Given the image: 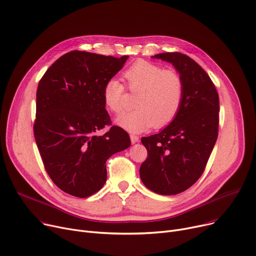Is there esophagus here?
Segmentation results:
<instances>
[{"label":"esophagus","instance_id":"34e87169","mask_svg":"<svg viewBox=\"0 0 256 256\" xmlns=\"http://www.w3.org/2000/svg\"><path fill=\"white\" fill-rule=\"evenodd\" d=\"M130 142H132V144L139 142V137H138V136H136V134H130Z\"/></svg>","mask_w":256,"mask_h":256}]
</instances>
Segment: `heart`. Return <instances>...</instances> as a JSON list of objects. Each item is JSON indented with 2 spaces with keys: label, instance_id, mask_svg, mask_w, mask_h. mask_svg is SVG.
<instances>
[{
  "label": "heart",
  "instance_id": "heart-1",
  "mask_svg": "<svg viewBox=\"0 0 256 256\" xmlns=\"http://www.w3.org/2000/svg\"><path fill=\"white\" fill-rule=\"evenodd\" d=\"M122 77L128 90L138 96L134 100L137 108L116 119L119 126L130 132H141L153 126L164 128L175 120L184 98V82L177 71L138 60L128 68ZM124 94V86L119 80L111 78L105 82L103 100L111 112H122Z\"/></svg>",
  "mask_w": 256,
  "mask_h": 256
}]
</instances>
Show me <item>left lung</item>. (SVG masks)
<instances>
[{
	"instance_id": "left-lung-1",
	"label": "left lung",
	"mask_w": 256,
	"mask_h": 256,
	"mask_svg": "<svg viewBox=\"0 0 256 256\" xmlns=\"http://www.w3.org/2000/svg\"><path fill=\"white\" fill-rule=\"evenodd\" d=\"M152 58L176 68L184 82V98L173 122L141 139L148 156L140 177L153 192L173 196L188 190L205 171L218 136L219 96L209 75L190 56L166 52Z\"/></svg>"
}]
</instances>
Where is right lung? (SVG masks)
Instances as JSON below:
<instances>
[{"label": "right lung", "instance_id": "1", "mask_svg": "<svg viewBox=\"0 0 256 256\" xmlns=\"http://www.w3.org/2000/svg\"><path fill=\"white\" fill-rule=\"evenodd\" d=\"M128 58L73 50L51 64L39 82L35 140L47 174L71 196L98 192L107 179V160L130 145L128 134L112 126L103 100L105 82ZM106 125L110 130L98 136Z\"/></svg>", "mask_w": 256, "mask_h": 256}]
</instances>
